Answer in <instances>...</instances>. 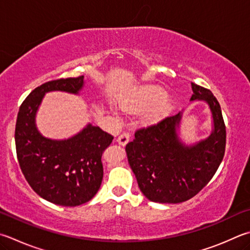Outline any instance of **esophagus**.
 <instances>
[{
  "mask_svg": "<svg viewBox=\"0 0 250 250\" xmlns=\"http://www.w3.org/2000/svg\"><path fill=\"white\" fill-rule=\"evenodd\" d=\"M129 140H130V134L126 132H124L122 134H120L119 137H118L117 142H118V144H120L121 146H125V145L129 142Z\"/></svg>",
  "mask_w": 250,
  "mask_h": 250,
  "instance_id": "1",
  "label": "esophagus"
}]
</instances>
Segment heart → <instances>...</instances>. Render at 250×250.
<instances>
[{
    "instance_id": "obj_1",
    "label": "heart",
    "mask_w": 250,
    "mask_h": 250,
    "mask_svg": "<svg viewBox=\"0 0 250 250\" xmlns=\"http://www.w3.org/2000/svg\"><path fill=\"white\" fill-rule=\"evenodd\" d=\"M119 104L129 111H138L148 107L144 112L147 120L155 119L170 106V99L165 96V90L157 85H143L135 88L129 95L122 97Z\"/></svg>"
}]
</instances>
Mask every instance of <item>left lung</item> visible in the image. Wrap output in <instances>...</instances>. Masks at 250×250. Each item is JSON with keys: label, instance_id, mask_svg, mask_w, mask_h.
I'll use <instances>...</instances> for the list:
<instances>
[{"label": "left lung", "instance_id": "obj_1", "mask_svg": "<svg viewBox=\"0 0 250 250\" xmlns=\"http://www.w3.org/2000/svg\"><path fill=\"white\" fill-rule=\"evenodd\" d=\"M190 102L206 103L211 112L208 137L186 143L180 137L184 110L160 124L138 130L125 146L139 188L149 201L180 203L196 196L223 160L226 130L219 102L211 90L191 83Z\"/></svg>", "mask_w": 250, "mask_h": 250}]
</instances>
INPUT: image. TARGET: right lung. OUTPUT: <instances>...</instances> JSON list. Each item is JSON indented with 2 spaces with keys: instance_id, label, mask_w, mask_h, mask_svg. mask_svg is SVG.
<instances>
[{
  "instance_id": "add662e5",
  "label": "right lung",
  "mask_w": 250,
  "mask_h": 250,
  "mask_svg": "<svg viewBox=\"0 0 250 250\" xmlns=\"http://www.w3.org/2000/svg\"><path fill=\"white\" fill-rule=\"evenodd\" d=\"M86 83L84 76L47 82L28 95L17 115L15 144L22 174L36 193L58 206H81L97 193L103 152L113 138L88 122L70 138L50 139L39 131L36 117L47 93L80 95Z\"/></svg>"
}]
</instances>
